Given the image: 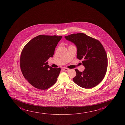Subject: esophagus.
I'll list each match as a JSON object with an SVG mask.
<instances>
[{
  "instance_id": "obj_1",
  "label": "esophagus",
  "mask_w": 125,
  "mask_h": 125,
  "mask_svg": "<svg viewBox=\"0 0 125 125\" xmlns=\"http://www.w3.org/2000/svg\"><path fill=\"white\" fill-rule=\"evenodd\" d=\"M63 70L65 71H68L69 70H70L69 69L67 68H64L63 69Z\"/></svg>"
}]
</instances>
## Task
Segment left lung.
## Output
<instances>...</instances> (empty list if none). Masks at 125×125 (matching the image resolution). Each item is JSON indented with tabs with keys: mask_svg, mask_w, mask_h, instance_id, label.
I'll return each instance as SVG.
<instances>
[{
	"mask_svg": "<svg viewBox=\"0 0 125 125\" xmlns=\"http://www.w3.org/2000/svg\"><path fill=\"white\" fill-rule=\"evenodd\" d=\"M64 38L76 46L77 58L83 60L85 67L82 72L75 70L76 75L73 79L74 82L86 89L95 87L104 79L107 69L108 58L103 45L97 40L82 33Z\"/></svg>",
	"mask_w": 125,
	"mask_h": 125,
	"instance_id": "left-lung-1",
	"label": "left lung"
}]
</instances>
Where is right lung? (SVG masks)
<instances>
[{
    "instance_id": "1",
    "label": "right lung",
    "mask_w": 125,
    "mask_h": 125,
    "mask_svg": "<svg viewBox=\"0 0 125 125\" xmlns=\"http://www.w3.org/2000/svg\"><path fill=\"white\" fill-rule=\"evenodd\" d=\"M62 36L40 35L30 40L21 54L20 66L24 78L37 89L46 90L56 82L61 68L49 66L47 61L52 57Z\"/></svg>"
}]
</instances>
